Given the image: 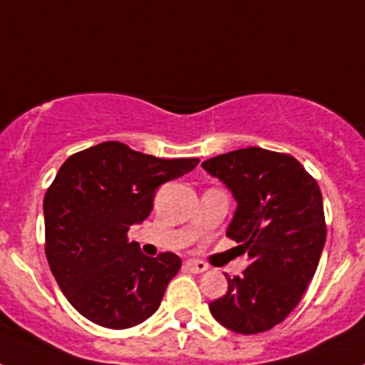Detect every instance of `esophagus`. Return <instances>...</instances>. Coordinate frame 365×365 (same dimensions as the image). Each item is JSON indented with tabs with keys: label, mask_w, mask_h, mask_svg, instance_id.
<instances>
[{
	"label": "esophagus",
	"mask_w": 365,
	"mask_h": 365,
	"mask_svg": "<svg viewBox=\"0 0 365 365\" xmlns=\"http://www.w3.org/2000/svg\"><path fill=\"white\" fill-rule=\"evenodd\" d=\"M185 267H186V270H190V272H193V274H202L208 270V265H206L205 261H201V259H188L185 263Z\"/></svg>",
	"instance_id": "34e87169"
}]
</instances>
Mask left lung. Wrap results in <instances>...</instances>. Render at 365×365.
<instances>
[{
  "label": "left lung",
  "instance_id": "1",
  "mask_svg": "<svg viewBox=\"0 0 365 365\" xmlns=\"http://www.w3.org/2000/svg\"><path fill=\"white\" fill-rule=\"evenodd\" d=\"M202 168L237 201L227 235L250 257L241 276H227L228 292L210 303L212 316L234 333L269 331L298 305L320 261L327 235L320 186L292 155L256 146Z\"/></svg>",
  "mask_w": 365,
  "mask_h": 365
}]
</instances>
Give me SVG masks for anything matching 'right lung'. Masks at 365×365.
I'll list each match as a JSON object with an SVG mask.
<instances>
[{"label":"right lung","mask_w":365,"mask_h":365,"mask_svg":"<svg viewBox=\"0 0 365 365\" xmlns=\"http://www.w3.org/2000/svg\"><path fill=\"white\" fill-rule=\"evenodd\" d=\"M197 164L159 159L115 140L62 164L43 199L45 256L66 298L87 320L128 329L159 309L180 257L144 256L128 230L150 215L155 190Z\"/></svg>","instance_id":"right-lung-1"}]
</instances>
